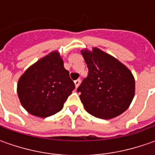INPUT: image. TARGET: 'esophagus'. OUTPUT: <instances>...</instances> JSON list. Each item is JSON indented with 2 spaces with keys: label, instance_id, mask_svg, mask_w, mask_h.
Instances as JSON below:
<instances>
[{
  "label": "esophagus",
  "instance_id": "1",
  "mask_svg": "<svg viewBox=\"0 0 155 155\" xmlns=\"http://www.w3.org/2000/svg\"><path fill=\"white\" fill-rule=\"evenodd\" d=\"M80 79H77V80L74 81V84H75V86L76 88H78V87L79 86V84H80Z\"/></svg>",
  "mask_w": 155,
  "mask_h": 155
}]
</instances>
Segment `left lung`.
<instances>
[{
	"label": "left lung",
	"instance_id": "8db88e82",
	"mask_svg": "<svg viewBox=\"0 0 155 155\" xmlns=\"http://www.w3.org/2000/svg\"><path fill=\"white\" fill-rule=\"evenodd\" d=\"M89 73L78 92L88 113L101 119L120 116L134 97L135 82L129 69L116 58L93 47L81 51Z\"/></svg>",
	"mask_w": 155,
	"mask_h": 155
}]
</instances>
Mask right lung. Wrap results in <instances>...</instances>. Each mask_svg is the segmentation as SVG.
I'll use <instances>...</instances> for the list:
<instances>
[{
    "instance_id": "1",
    "label": "right lung",
    "mask_w": 155,
    "mask_h": 155,
    "mask_svg": "<svg viewBox=\"0 0 155 155\" xmlns=\"http://www.w3.org/2000/svg\"><path fill=\"white\" fill-rule=\"evenodd\" d=\"M74 89V83L58 51H51L28 67L17 84V93L23 108L41 118L62 110Z\"/></svg>"
}]
</instances>
